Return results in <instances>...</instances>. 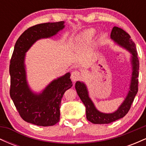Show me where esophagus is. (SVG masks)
I'll return each mask as SVG.
<instances>
[{
	"instance_id": "obj_1",
	"label": "esophagus",
	"mask_w": 146,
	"mask_h": 146,
	"mask_svg": "<svg viewBox=\"0 0 146 146\" xmlns=\"http://www.w3.org/2000/svg\"><path fill=\"white\" fill-rule=\"evenodd\" d=\"M71 77L72 80H73V82H75V81H77V80H80V79L81 78L82 75H81V73H80V71H74L73 73H71Z\"/></svg>"
}]
</instances>
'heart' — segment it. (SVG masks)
Listing matches in <instances>:
<instances>
[{
	"label": "heart",
	"mask_w": 146,
	"mask_h": 146,
	"mask_svg": "<svg viewBox=\"0 0 146 146\" xmlns=\"http://www.w3.org/2000/svg\"><path fill=\"white\" fill-rule=\"evenodd\" d=\"M95 34V29H88L86 30L80 36V42H86L91 40L92 38Z\"/></svg>",
	"instance_id": "b5f03b06"
}]
</instances>
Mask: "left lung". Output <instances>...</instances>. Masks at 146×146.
I'll return each instance as SVG.
<instances>
[{"mask_svg": "<svg viewBox=\"0 0 146 146\" xmlns=\"http://www.w3.org/2000/svg\"><path fill=\"white\" fill-rule=\"evenodd\" d=\"M110 38L117 44L128 50L132 54L131 64L132 72L130 90L125 97L124 101L119 106L116 111L112 113H104L99 111L95 108L94 104L88 95V91L86 84L82 82H77L75 83V89L82 102L86 107V119L91 123L95 124L110 123L124 117L130 110L134 99L138 92L139 62L137 58L136 46L135 42L132 40L130 35L128 33L117 27H114L112 29Z\"/></svg>", "mask_w": 146, "mask_h": 146, "instance_id": "left-lung-1", "label": "left lung"}]
</instances>
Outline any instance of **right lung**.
<instances>
[{
    "instance_id": "add662e5",
    "label": "right lung",
    "mask_w": 146,
    "mask_h": 146,
    "mask_svg": "<svg viewBox=\"0 0 146 146\" xmlns=\"http://www.w3.org/2000/svg\"><path fill=\"white\" fill-rule=\"evenodd\" d=\"M64 22L47 23L31 27L16 41L9 65L10 97L23 120L40 126L56 124L60 118L64 93L73 84L70 73L53 80L40 93H34L27 81L25 53L41 38L55 36L64 28Z\"/></svg>"
}]
</instances>
